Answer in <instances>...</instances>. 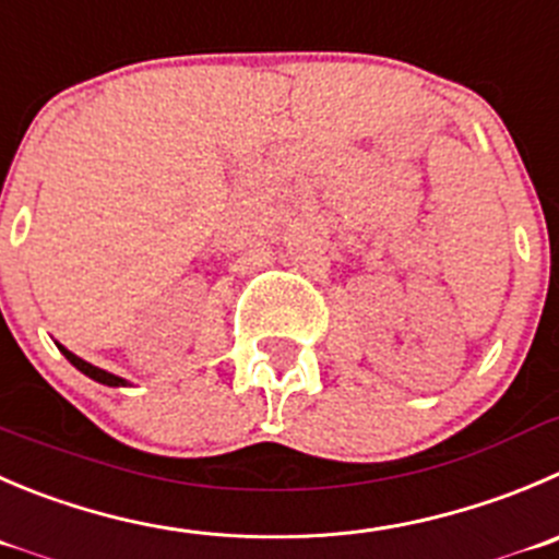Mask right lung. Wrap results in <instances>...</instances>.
Segmentation results:
<instances>
[{
    "instance_id": "1",
    "label": "right lung",
    "mask_w": 559,
    "mask_h": 559,
    "mask_svg": "<svg viewBox=\"0 0 559 559\" xmlns=\"http://www.w3.org/2000/svg\"><path fill=\"white\" fill-rule=\"evenodd\" d=\"M60 350H62V354H66V359L73 365V368L82 370L84 376H90V379L98 381V384H106V386H129V381H126V379H120V376H115V373H106V370H100V368H95V365L84 362L82 356L71 354V350H68L66 345H60Z\"/></svg>"
}]
</instances>
